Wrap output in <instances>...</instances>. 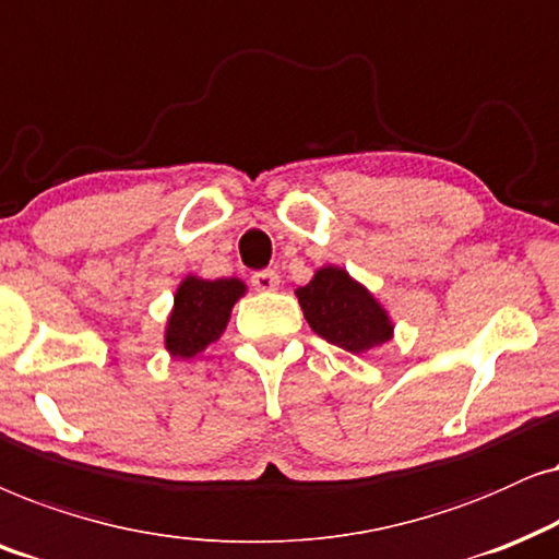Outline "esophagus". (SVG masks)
Here are the masks:
<instances>
[{"label":"esophagus","instance_id":"esophagus-1","mask_svg":"<svg viewBox=\"0 0 559 559\" xmlns=\"http://www.w3.org/2000/svg\"><path fill=\"white\" fill-rule=\"evenodd\" d=\"M252 286H255L258 292H278L281 275L275 271H260L252 275Z\"/></svg>","mask_w":559,"mask_h":559}]
</instances>
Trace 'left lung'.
Here are the masks:
<instances>
[{
    "label": "left lung",
    "mask_w": 559,
    "mask_h": 559,
    "mask_svg": "<svg viewBox=\"0 0 559 559\" xmlns=\"http://www.w3.org/2000/svg\"><path fill=\"white\" fill-rule=\"evenodd\" d=\"M296 299L311 330L347 353L362 355L393 340L389 309L345 267H317L309 284L296 288Z\"/></svg>",
    "instance_id": "8db88e82"
}]
</instances>
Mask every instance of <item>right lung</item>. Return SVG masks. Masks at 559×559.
I'll return each instance as SVG.
<instances>
[{
    "mask_svg": "<svg viewBox=\"0 0 559 559\" xmlns=\"http://www.w3.org/2000/svg\"><path fill=\"white\" fill-rule=\"evenodd\" d=\"M248 294V286L240 278H202V275H183L174 294V309H170L163 345L170 357L202 355L212 342L222 337L227 330L233 307Z\"/></svg>",
    "mask_w": 559,
    "mask_h": 559,
    "instance_id": "obj_1",
    "label": "right lung"
}]
</instances>
